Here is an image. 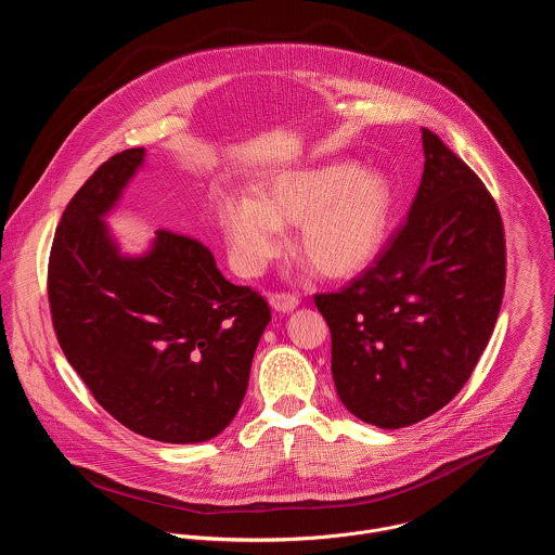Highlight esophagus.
Wrapping results in <instances>:
<instances>
[{
    "label": "esophagus",
    "mask_w": 555,
    "mask_h": 555,
    "mask_svg": "<svg viewBox=\"0 0 555 555\" xmlns=\"http://www.w3.org/2000/svg\"><path fill=\"white\" fill-rule=\"evenodd\" d=\"M269 304L278 312H291L299 306V297H295L291 293H273V295H269Z\"/></svg>",
    "instance_id": "esophagus-1"
}]
</instances>
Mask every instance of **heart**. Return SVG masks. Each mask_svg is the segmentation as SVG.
I'll return each mask as SVG.
<instances>
[{"mask_svg":"<svg viewBox=\"0 0 555 555\" xmlns=\"http://www.w3.org/2000/svg\"><path fill=\"white\" fill-rule=\"evenodd\" d=\"M393 209L385 175L330 162L275 175L256 196L220 194L216 220L238 273L260 275L297 229V254L325 280L361 273L383 249Z\"/></svg>","mask_w":555,"mask_h":555,"instance_id":"b5f03b06","label":"heart"}]
</instances>
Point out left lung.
Instances as JSON below:
<instances>
[{
    "label": "left lung",
    "instance_id": "obj_1",
    "mask_svg": "<svg viewBox=\"0 0 555 555\" xmlns=\"http://www.w3.org/2000/svg\"><path fill=\"white\" fill-rule=\"evenodd\" d=\"M406 223L339 293L317 295L332 378L346 409L378 428L449 404L494 330L505 288L501 214L481 179L428 129Z\"/></svg>",
    "mask_w": 555,
    "mask_h": 555
}]
</instances>
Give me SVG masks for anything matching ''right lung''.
Returning <instances> with one entry per match:
<instances>
[{
	"label": "right lung",
	"instance_id": "obj_1",
	"mask_svg": "<svg viewBox=\"0 0 555 555\" xmlns=\"http://www.w3.org/2000/svg\"><path fill=\"white\" fill-rule=\"evenodd\" d=\"M144 162V149L106 159L65 207L48 269L52 321L102 409L138 435L198 444L236 417L271 310L190 236L159 230L142 254L122 251L106 216Z\"/></svg>",
	"mask_w": 555,
	"mask_h": 555
}]
</instances>
